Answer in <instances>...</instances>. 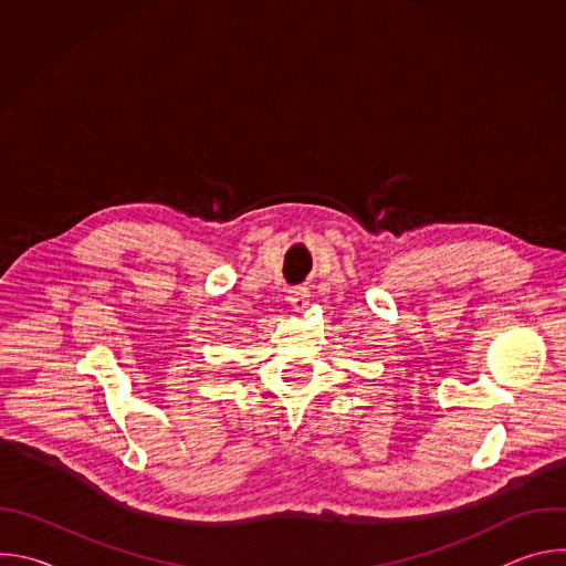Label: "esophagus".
<instances>
[{
  "instance_id": "34e87169",
  "label": "esophagus",
  "mask_w": 566,
  "mask_h": 566,
  "mask_svg": "<svg viewBox=\"0 0 566 566\" xmlns=\"http://www.w3.org/2000/svg\"><path fill=\"white\" fill-rule=\"evenodd\" d=\"M308 289H304V286H297V289H291L289 291V295H286V300L291 302V306H293V311H297V313H302L306 306H308Z\"/></svg>"
}]
</instances>
